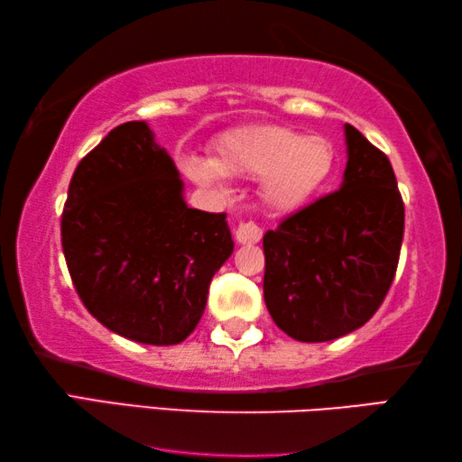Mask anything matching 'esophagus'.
I'll list each match as a JSON object with an SVG mask.
<instances>
[{"label":"esophagus","mask_w":462,"mask_h":462,"mask_svg":"<svg viewBox=\"0 0 462 462\" xmlns=\"http://www.w3.org/2000/svg\"><path fill=\"white\" fill-rule=\"evenodd\" d=\"M236 239L241 245H254L262 239V229L255 223H241L236 229Z\"/></svg>","instance_id":"esophagus-1"}]
</instances>
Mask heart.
<instances>
[{
	"mask_svg": "<svg viewBox=\"0 0 462 462\" xmlns=\"http://www.w3.org/2000/svg\"><path fill=\"white\" fill-rule=\"evenodd\" d=\"M337 165L334 143L291 126H252L225 133L213 160L188 157L184 170L202 186H221L225 176L262 180V202L272 213H294L328 184Z\"/></svg>",
	"mask_w": 462,
	"mask_h": 462,
	"instance_id": "heart-1",
	"label": "heart"
}]
</instances>
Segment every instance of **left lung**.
<instances>
[{
  "mask_svg": "<svg viewBox=\"0 0 462 462\" xmlns=\"http://www.w3.org/2000/svg\"><path fill=\"white\" fill-rule=\"evenodd\" d=\"M346 170L323 196L263 236V300L299 342H329L365 325L387 297L405 208L389 157L344 125Z\"/></svg>",
  "mask_w": 462,
  "mask_h": 462,
  "instance_id": "obj_1",
  "label": "left lung"
}]
</instances>
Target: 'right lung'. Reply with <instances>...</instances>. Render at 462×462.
<instances>
[{
    "label": "right lung",
    "mask_w": 462,
    "mask_h": 462,
    "mask_svg": "<svg viewBox=\"0 0 462 462\" xmlns=\"http://www.w3.org/2000/svg\"><path fill=\"white\" fill-rule=\"evenodd\" d=\"M60 244L88 311L151 346L192 334L233 254L226 215L188 207L176 163L145 120L112 128L75 168Z\"/></svg>",
    "instance_id": "right-lung-1"
}]
</instances>
